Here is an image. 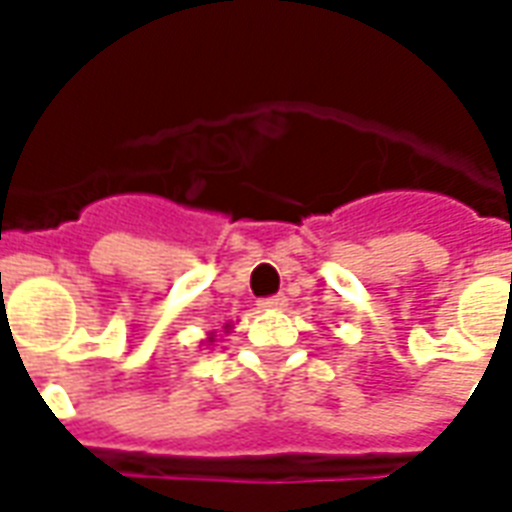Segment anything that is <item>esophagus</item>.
<instances>
[{
    "label": "esophagus",
    "instance_id": "esophagus-1",
    "mask_svg": "<svg viewBox=\"0 0 512 512\" xmlns=\"http://www.w3.org/2000/svg\"><path fill=\"white\" fill-rule=\"evenodd\" d=\"M260 307H263V310H285V307H288V296H282V293H279V296L263 299L260 301Z\"/></svg>",
    "mask_w": 512,
    "mask_h": 512
}]
</instances>
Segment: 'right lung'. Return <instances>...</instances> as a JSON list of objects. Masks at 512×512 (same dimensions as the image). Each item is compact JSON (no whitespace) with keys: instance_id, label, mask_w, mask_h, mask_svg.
<instances>
[{"instance_id":"add662e5","label":"right lung","mask_w":512,"mask_h":512,"mask_svg":"<svg viewBox=\"0 0 512 512\" xmlns=\"http://www.w3.org/2000/svg\"><path fill=\"white\" fill-rule=\"evenodd\" d=\"M230 329H233V323H227V326H224V332H230ZM205 343H208V345L216 343V332H208V337H205Z\"/></svg>"}]
</instances>
